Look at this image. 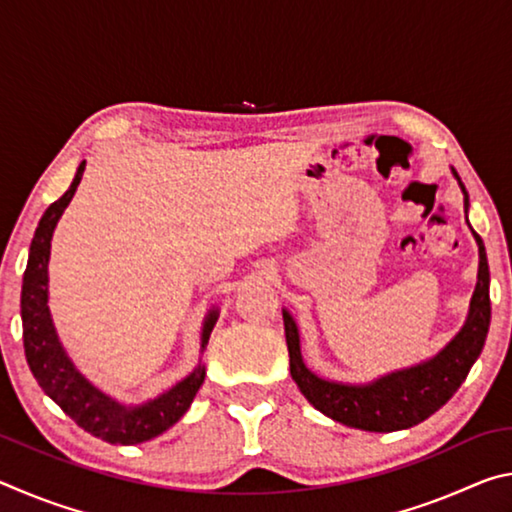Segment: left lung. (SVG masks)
<instances>
[{
    "label": "left lung",
    "instance_id": "left-lung-1",
    "mask_svg": "<svg viewBox=\"0 0 512 512\" xmlns=\"http://www.w3.org/2000/svg\"><path fill=\"white\" fill-rule=\"evenodd\" d=\"M454 171V169H452ZM454 176L465 194V210L470 205L465 185ZM479 246V275L476 289L470 302V314L452 341H449L436 357L422 361L418 366L395 370L391 375L379 377L370 384H341L318 377L307 368L300 352L298 325L287 309L284 316V334H287L291 377L296 381L300 393L307 397L314 409L325 413L341 424H348L363 431H400L409 429L427 420L436 413L449 397H452L467 377L483 350L485 336L490 327V268L485 257V246L481 237L472 230Z\"/></svg>",
    "mask_w": 512,
    "mask_h": 512
}]
</instances>
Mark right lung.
<instances>
[{"label":"right lung","mask_w":512,"mask_h":512,"mask_svg":"<svg viewBox=\"0 0 512 512\" xmlns=\"http://www.w3.org/2000/svg\"><path fill=\"white\" fill-rule=\"evenodd\" d=\"M85 171V160L76 169V176L69 185L67 192L58 198L56 203L47 207L33 235L29 248V262L22 280V339L24 354L33 372V377L40 384L51 400L63 409L81 429L92 436L106 440L110 445H137L144 440L160 436L162 431L173 427L183 418L189 404L194 402L198 388L205 381V368L198 363V368L187 375L183 381L169 388L167 393L155 397L151 402L140 406H124L112 400L106 393H101L97 386H92L85 379L72 359L58 341L56 327L51 323L49 314V253H51V237L65 207L72 201V196L79 187ZM219 309H210L203 323L201 334V350H205L210 334L214 329Z\"/></svg>","instance_id":"obj_1"}]
</instances>
